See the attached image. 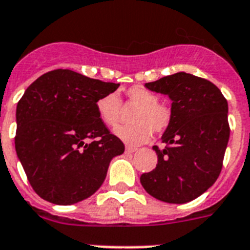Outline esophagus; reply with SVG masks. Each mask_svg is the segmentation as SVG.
Listing matches in <instances>:
<instances>
[{
  "label": "esophagus",
  "mask_w": 250,
  "mask_h": 250,
  "mask_svg": "<svg viewBox=\"0 0 250 250\" xmlns=\"http://www.w3.org/2000/svg\"><path fill=\"white\" fill-rule=\"evenodd\" d=\"M136 151H137L136 147H131V146H127V147H125V152H127V154H133Z\"/></svg>",
  "instance_id": "obj_1"
}]
</instances>
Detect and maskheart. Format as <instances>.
<instances>
[{"instance_id":"heart-1","label":"heart","mask_w":250,"mask_h":250,"mask_svg":"<svg viewBox=\"0 0 250 250\" xmlns=\"http://www.w3.org/2000/svg\"><path fill=\"white\" fill-rule=\"evenodd\" d=\"M125 98L131 104L137 105L132 122L135 125L115 128L114 135L131 146L147 142L152 133L163 132L171 119L170 109L159 103L157 96L145 86L135 85L125 90ZM96 112L100 121L108 127H115L119 122L121 100L114 93L103 95L96 102Z\"/></svg>"}]
</instances>
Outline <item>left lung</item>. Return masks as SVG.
I'll list each match as a JSON object with an SVG mask.
<instances>
[{
    "label": "left lung",
    "instance_id": "left-lung-1",
    "mask_svg": "<svg viewBox=\"0 0 250 250\" xmlns=\"http://www.w3.org/2000/svg\"><path fill=\"white\" fill-rule=\"evenodd\" d=\"M171 100V119L154 146L157 165L142 174L145 190L167 203H187L206 192L219 178L230 136L228 102L217 86L186 72L145 83Z\"/></svg>",
    "mask_w": 250,
    "mask_h": 250
}]
</instances>
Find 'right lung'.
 I'll list each match as a JSON object with an SVG mask.
<instances>
[{
  "instance_id": "1",
  "label": "right lung",
  "mask_w": 250,
  "mask_h": 250,
  "mask_svg": "<svg viewBox=\"0 0 250 250\" xmlns=\"http://www.w3.org/2000/svg\"><path fill=\"white\" fill-rule=\"evenodd\" d=\"M119 83L71 70L44 73L16 106L15 148L38 196L73 205L93 196L125 145L100 121L96 102Z\"/></svg>"
}]
</instances>
